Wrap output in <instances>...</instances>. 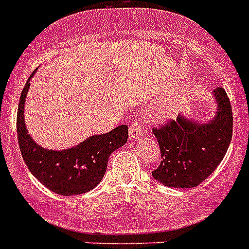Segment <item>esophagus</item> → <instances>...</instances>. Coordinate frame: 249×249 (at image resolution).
I'll list each match as a JSON object with an SVG mask.
<instances>
[{
	"instance_id": "obj_1",
	"label": "esophagus",
	"mask_w": 249,
	"mask_h": 249,
	"mask_svg": "<svg viewBox=\"0 0 249 249\" xmlns=\"http://www.w3.org/2000/svg\"><path fill=\"white\" fill-rule=\"evenodd\" d=\"M143 130H144L143 125L141 124V123H138V121H134V123L130 124V126H129V138H130L131 141L141 138L143 135Z\"/></svg>"
}]
</instances>
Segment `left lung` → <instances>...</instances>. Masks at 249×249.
Wrapping results in <instances>:
<instances>
[{
    "mask_svg": "<svg viewBox=\"0 0 249 249\" xmlns=\"http://www.w3.org/2000/svg\"><path fill=\"white\" fill-rule=\"evenodd\" d=\"M215 118L206 124L178 116L152 128L161 162L152 177L171 188H193L207 179L223 161L233 135V111L223 87L213 89Z\"/></svg>",
    "mask_w": 249,
    "mask_h": 249,
    "instance_id": "1",
    "label": "left lung"
}]
</instances>
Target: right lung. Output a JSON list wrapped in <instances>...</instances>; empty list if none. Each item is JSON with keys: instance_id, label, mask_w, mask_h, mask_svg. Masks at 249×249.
I'll return each instance as SVG.
<instances>
[{"instance_id": "1", "label": "right lung", "mask_w": 249, "mask_h": 249, "mask_svg": "<svg viewBox=\"0 0 249 249\" xmlns=\"http://www.w3.org/2000/svg\"><path fill=\"white\" fill-rule=\"evenodd\" d=\"M29 79L20 96L16 118L18 142L25 165L44 187L57 195L75 196L89 192L102 180L111 153L128 141V126L120 125L106 134L92 135L64 151L42 148L28 134L24 121Z\"/></svg>"}]
</instances>
